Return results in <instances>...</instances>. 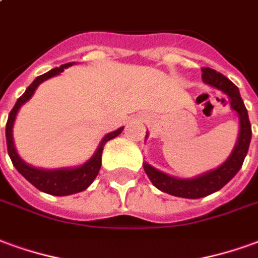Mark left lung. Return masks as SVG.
I'll return each mask as SVG.
<instances>
[{"mask_svg": "<svg viewBox=\"0 0 258 258\" xmlns=\"http://www.w3.org/2000/svg\"><path fill=\"white\" fill-rule=\"evenodd\" d=\"M203 81L208 85L217 88L229 98L230 107L237 113L239 121H240V130H239V138L236 141V145L232 151V154L228 159L223 162L221 166H218L214 170L204 173L201 176L192 177V179H177L169 176L166 173L160 172L149 163H144V170L147 173L152 184L160 190L167 192L174 197L183 198H201L210 196L212 192L221 190L226 183L235 177V174L243 165V160L246 158L251 140V125L248 120L246 106L243 103L239 88L230 82L226 77H223L221 73H217L211 68H203Z\"/></svg>", "mask_w": 258, "mask_h": 258, "instance_id": "8db88e82", "label": "left lung"}]
</instances>
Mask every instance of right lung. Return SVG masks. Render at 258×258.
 I'll return each instance as SVG.
<instances>
[{
	"mask_svg": "<svg viewBox=\"0 0 258 258\" xmlns=\"http://www.w3.org/2000/svg\"><path fill=\"white\" fill-rule=\"evenodd\" d=\"M73 66V62L68 64H62L58 68H53L48 73L43 74L28 86V89L25 91L21 98L16 100L14 109L11 110L10 116H8V121H7V127H5V135H7V148H8V155H10L11 160L16 167V170L22 174L25 179L28 180L29 183L35 185L37 190L43 192H47L51 196H70V194H75V192L84 191L95 177L98 176L99 169L102 166V152H103L104 144L110 141L113 138H116L117 135L121 134L123 127L116 130L113 133H109L103 137L102 142L99 144L96 152L93 154L91 159L85 162L84 165L78 167H66V169H54V170H46V169H37L28 165L26 162H23L19 155L16 152L15 145H14V137H12V128H14V123H15V117L18 111L21 109L23 103H26L29 99L33 96L36 88L40 85L43 81L55 77L60 73L64 71V68H68Z\"/></svg>",
	"mask_w": 258,
	"mask_h": 258,
	"instance_id": "add662e5",
	"label": "right lung"
}]
</instances>
